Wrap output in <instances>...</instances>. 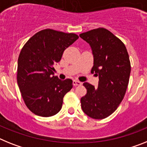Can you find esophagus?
<instances>
[{
    "mask_svg": "<svg viewBox=\"0 0 147 147\" xmlns=\"http://www.w3.org/2000/svg\"><path fill=\"white\" fill-rule=\"evenodd\" d=\"M74 86H81L82 85V82L78 81V80H74Z\"/></svg>",
    "mask_w": 147,
    "mask_h": 147,
    "instance_id": "1",
    "label": "esophagus"
}]
</instances>
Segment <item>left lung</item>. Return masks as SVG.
<instances>
[{
    "instance_id": "8db88e82",
    "label": "left lung",
    "mask_w": 147,
    "mask_h": 147,
    "mask_svg": "<svg viewBox=\"0 0 147 147\" xmlns=\"http://www.w3.org/2000/svg\"><path fill=\"white\" fill-rule=\"evenodd\" d=\"M89 44L94 56L91 72L99 77L98 87L84 82L87 94L81 98L84 113L94 119H104L117 109L124 97L131 65L126 46L105 28L80 34Z\"/></svg>"
}]
</instances>
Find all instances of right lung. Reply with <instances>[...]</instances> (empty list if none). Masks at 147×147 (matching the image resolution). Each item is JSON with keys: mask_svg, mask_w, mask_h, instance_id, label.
<instances>
[{"mask_svg": "<svg viewBox=\"0 0 147 147\" xmlns=\"http://www.w3.org/2000/svg\"><path fill=\"white\" fill-rule=\"evenodd\" d=\"M79 36L46 29L30 38L18 59L17 82L26 106L35 115L51 117L61 110L63 97L73 88L71 79L54 76L53 65Z\"/></svg>", "mask_w": 147, "mask_h": 147, "instance_id": "obj_1", "label": "right lung"}]
</instances>
